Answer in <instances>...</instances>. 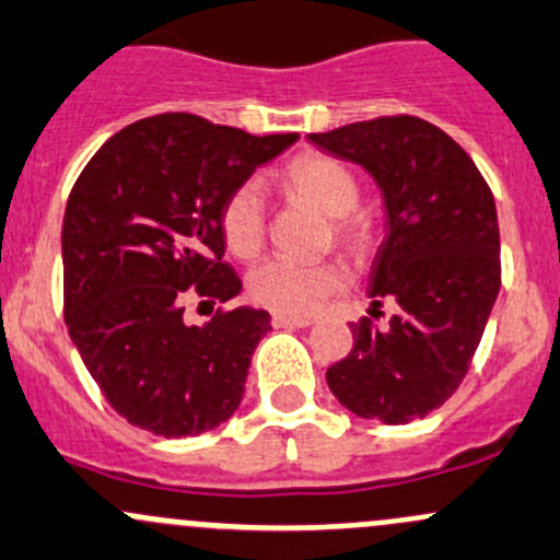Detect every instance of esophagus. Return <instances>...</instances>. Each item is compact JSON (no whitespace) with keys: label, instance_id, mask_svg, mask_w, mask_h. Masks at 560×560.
Wrapping results in <instances>:
<instances>
[{"label":"esophagus","instance_id":"1","mask_svg":"<svg viewBox=\"0 0 560 560\" xmlns=\"http://www.w3.org/2000/svg\"><path fill=\"white\" fill-rule=\"evenodd\" d=\"M270 322H273V327H311L314 322L305 319V316H292V314H273L270 316Z\"/></svg>","mask_w":560,"mask_h":560}]
</instances>
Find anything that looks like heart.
Here are the masks:
<instances>
[{
    "label": "heart",
    "instance_id": "b5f03b06",
    "mask_svg": "<svg viewBox=\"0 0 560 560\" xmlns=\"http://www.w3.org/2000/svg\"><path fill=\"white\" fill-rule=\"evenodd\" d=\"M281 187L327 214V238L343 246L349 255L364 257L373 249V225L357 211L359 182L343 161L325 152H305L284 168ZM265 228L268 220H265L260 190L255 182H241L228 192L220 209V231L225 246L241 260H252L265 244ZM246 287L252 300L265 308L276 314L303 316L343 290L346 268L335 257L316 262L270 257L252 270Z\"/></svg>",
    "mask_w": 560,
    "mask_h": 560
}]
</instances>
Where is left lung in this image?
I'll use <instances>...</instances> for the list:
<instances>
[{"mask_svg":"<svg viewBox=\"0 0 560 560\" xmlns=\"http://www.w3.org/2000/svg\"><path fill=\"white\" fill-rule=\"evenodd\" d=\"M368 168L384 192L386 241L370 276L386 329L364 316L354 349L327 370L343 408L408 423L438 410L467 375L502 287L497 203L472 158L413 115L349 122L308 137Z\"/></svg>","mask_w":560,"mask_h":560,"instance_id":"1","label":"left lung"}]
</instances>
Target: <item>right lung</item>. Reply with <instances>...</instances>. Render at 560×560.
Here are the masks:
<instances>
[{
	"mask_svg": "<svg viewBox=\"0 0 560 560\" xmlns=\"http://www.w3.org/2000/svg\"><path fill=\"white\" fill-rule=\"evenodd\" d=\"M298 133L252 137L190 112L131 122L102 144L63 214V319L104 399L133 427L196 438L244 397L270 316L217 308L187 325L185 303H228L220 209L228 192Z\"/></svg>",
	"mask_w": 560,
	"mask_h": 560,
	"instance_id": "right-lung-1",
	"label": "right lung"
}]
</instances>
